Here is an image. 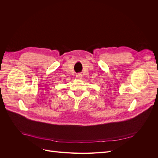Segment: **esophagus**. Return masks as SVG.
I'll return each instance as SVG.
<instances>
[{
  "label": "esophagus",
  "instance_id": "34e87169",
  "mask_svg": "<svg viewBox=\"0 0 158 158\" xmlns=\"http://www.w3.org/2000/svg\"><path fill=\"white\" fill-rule=\"evenodd\" d=\"M76 78H78V79H82V74H80V73L77 74L76 75Z\"/></svg>",
  "mask_w": 158,
  "mask_h": 158
}]
</instances>
